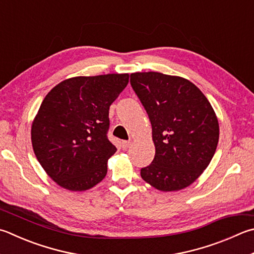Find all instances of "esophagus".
<instances>
[{
	"label": "esophagus",
	"instance_id": "1",
	"mask_svg": "<svg viewBox=\"0 0 254 254\" xmlns=\"http://www.w3.org/2000/svg\"><path fill=\"white\" fill-rule=\"evenodd\" d=\"M121 145H122L123 149L126 150V149H127V147H130V145H131V141H122Z\"/></svg>",
	"mask_w": 254,
	"mask_h": 254
}]
</instances>
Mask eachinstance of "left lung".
<instances>
[{"mask_svg": "<svg viewBox=\"0 0 254 254\" xmlns=\"http://www.w3.org/2000/svg\"><path fill=\"white\" fill-rule=\"evenodd\" d=\"M146 110L155 155L141 177L156 190L187 188L203 173L219 142V122L209 100L187 79L159 72L131 74Z\"/></svg>", "mask_w": 254, "mask_h": 254, "instance_id": "left-lung-1", "label": "left lung"}]
</instances>
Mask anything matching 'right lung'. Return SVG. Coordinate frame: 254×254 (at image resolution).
I'll return each mask as SVG.
<instances>
[{
	"label": "right lung",
	"instance_id": "right-lung-1",
	"mask_svg": "<svg viewBox=\"0 0 254 254\" xmlns=\"http://www.w3.org/2000/svg\"><path fill=\"white\" fill-rule=\"evenodd\" d=\"M127 73L75 76L45 96L32 122L41 167L68 191H85L105 178L117 147L108 140L109 110L128 83Z\"/></svg>",
	"mask_w": 254,
	"mask_h": 254
}]
</instances>
